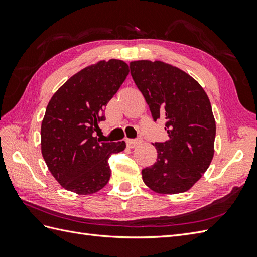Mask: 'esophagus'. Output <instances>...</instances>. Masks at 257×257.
Here are the masks:
<instances>
[{
  "label": "esophagus",
  "mask_w": 257,
  "mask_h": 257,
  "mask_svg": "<svg viewBox=\"0 0 257 257\" xmlns=\"http://www.w3.org/2000/svg\"><path fill=\"white\" fill-rule=\"evenodd\" d=\"M141 143L140 139H127L125 140V144L129 147V148H134V147L138 146Z\"/></svg>",
  "instance_id": "obj_1"
}]
</instances>
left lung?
I'll use <instances>...</instances> for the list:
<instances>
[{
    "label": "left lung",
    "mask_w": 257,
    "mask_h": 257,
    "mask_svg": "<svg viewBox=\"0 0 257 257\" xmlns=\"http://www.w3.org/2000/svg\"><path fill=\"white\" fill-rule=\"evenodd\" d=\"M130 74L154 121L166 120L169 136L165 143H155L157 161L141 171L144 182L158 193L185 192L214 155L216 127L209 97L190 75L159 61L132 62Z\"/></svg>",
    "instance_id": "1"
}]
</instances>
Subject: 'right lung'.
<instances>
[{
    "mask_svg": "<svg viewBox=\"0 0 257 257\" xmlns=\"http://www.w3.org/2000/svg\"><path fill=\"white\" fill-rule=\"evenodd\" d=\"M128 74L122 61H101L70 77L48 102L41 127L42 155L66 190L95 193L110 179L108 159L124 150L125 144L102 143L96 132L106 119V105Z\"/></svg>",
    "mask_w": 257,
    "mask_h": 257,
    "instance_id": "obj_1",
    "label": "right lung"
}]
</instances>
